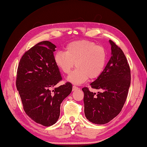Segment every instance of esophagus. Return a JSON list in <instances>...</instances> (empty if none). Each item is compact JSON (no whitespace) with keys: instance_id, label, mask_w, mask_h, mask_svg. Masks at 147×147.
I'll return each instance as SVG.
<instances>
[{"instance_id":"esophagus-1","label":"esophagus","mask_w":147,"mask_h":147,"mask_svg":"<svg viewBox=\"0 0 147 147\" xmlns=\"http://www.w3.org/2000/svg\"><path fill=\"white\" fill-rule=\"evenodd\" d=\"M77 89H78V87H77V86H76V85H74L72 87V90L73 91L76 90H77Z\"/></svg>"}]
</instances>
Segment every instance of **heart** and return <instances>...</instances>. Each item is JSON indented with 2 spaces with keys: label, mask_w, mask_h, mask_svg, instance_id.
<instances>
[{
  "label": "heart",
  "mask_w": 147,
  "mask_h": 147,
  "mask_svg": "<svg viewBox=\"0 0 147 147\" xmlns=\"http://www.w3.org/2000/svg\"><path fill=\"white\" fill-rule=\"evenodd\" d=\"M65 52H57L55 65L63 74L70 73L75 66L77 69L68 77L67 80L76 84H81L89 78L95 79L102 75L107 63L105 49L95 43L88 40L70 42Z\"/></svg>",
  "instance_id": "b5f03b06"
}]
</instances>
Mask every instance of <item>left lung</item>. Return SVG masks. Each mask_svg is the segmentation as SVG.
Returning a JSON list of instances; mask_svg holds the SVG:
<instances>
[{"label":"left lung","mask_w":147,"mask_h":147,"mask_svg":"<svg viewBox=\"0 0 147 147\" xmlns=\"http://www.w3.org/2000/svg\"><path fill=\"white\" fill-rule=\"evenodd\" d=\"M112 57L100 77L90 84L91 87L100 89L97 95L88 87L84 93L85 115L91 122L102 125L119 115L126 101L131 81L129 64L123 52L112 40Z\"/></svg>","instance_id":"8db88e82"}]
</instances>
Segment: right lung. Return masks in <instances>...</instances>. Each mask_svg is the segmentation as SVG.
Listing matches in <instances>:
<instances>
[{"label": "right lung", "mask_w": 147, "mask_h": 147, "mask_svg": "<svg viewBox=\"0 0 147 147\" xmlns=\"http://www.w3.org/2000/svg\"><path fill=\"white\" fill-rule=\"evenodd\" d=\"M56 46L42 41L24 53L18 66L16 87L27 115L45 127L58 120L60 104L72 90L70 82L52 88L62 80L54 61Z\"/></svg>", "instance_id": "add662e5"}]
</instances>
